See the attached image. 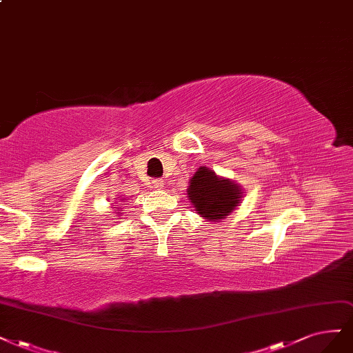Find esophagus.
Here are the masks:
<instances>
[{
    "label": "esophagus",
    "mask_w": 353,
    "mask_h": 353,
    "mask_svg": "<svg viewBox=\"0 0 353 353\" xmlns=\"http://www.w3.org/2000/svg\"><path fill=\"white\" fill-rule=\"evenodd\" d=\"M152 187L156 190H162L163 188V181L162 179H153L152 181Z\"/></svg>",
    "instance_id": "34e87169"
}]
</instances>
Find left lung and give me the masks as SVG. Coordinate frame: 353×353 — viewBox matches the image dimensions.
Segmentation results:
<instances>
[{
    "label": "left lung",
    "mask_w": 353,
    "mask_h": 353,
    "mask_svg": "<svg viewBox=\"0 0 353 353\" xmlns=\"http://www.w3.org/2000/svg\"><path fill=\"white\" fill-rule=\"evenodd\" d=\"M187 197L200 217L219 222L238 208L244 196L236 182L200 166L188 182Z\"/></svg>",
    "instance_id": "obj_1"
}]
</instances>
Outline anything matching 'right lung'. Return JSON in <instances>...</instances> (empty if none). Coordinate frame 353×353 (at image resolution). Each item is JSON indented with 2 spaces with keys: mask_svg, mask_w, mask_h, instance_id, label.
Masks as SVG:
<instances>
[{
  "mask_svg": "<svg viewBox=\"0 0 353 353\" xmlns=\"http://www.w3.org/2000/svg\"><path fill=\"white\" fill-rule=\"evenodd\" d=\"M114 209H115V212H117V213H121V210H118V208H114Z\"/></svg>",
  "mask_w": 353,
  "mask_h": 353,
  "instance_id": "obj_1",
  "label": "right lung"
}]
</instances>
